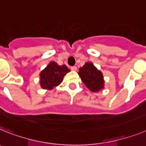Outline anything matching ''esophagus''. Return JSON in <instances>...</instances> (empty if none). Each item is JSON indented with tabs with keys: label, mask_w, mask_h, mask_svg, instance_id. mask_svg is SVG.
<instances>
[{
	"label": "esophagus",
	"mask_w": 146,
	"mask_h": 146,
	"mask_svg": "<svg viewBox=\"0 0 146 146\" xmlns=\"http://www.w3.org/2000/svg\"><path fill=\"white\" fill-rule=\"evenodd\" d=\"M71 69H72V71H76V70H77V67L74 66H72V67H71Z\"/></svg>",
	"instance_id": "esophagus-1"
}]
</instances>
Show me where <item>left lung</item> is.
Returning <instances> with one entry per match:
<instances>
[{
  "mask_svg": "<svg viewBox=\"0 0 146 146\" xmlns=\"http://www.w3.org/2000/svg\"><path fill=\"white\" fill-rule=\"evenodd\" d=\"M78 74L87 88L93 92H98L104 87L103 74L92 63H86L80 68Z\"/></svg>",
  "mask_w": 146,
  "mask_h": 146,
  "instance_id": "obj_1",
  "label": "left lung"
}]
</instances>
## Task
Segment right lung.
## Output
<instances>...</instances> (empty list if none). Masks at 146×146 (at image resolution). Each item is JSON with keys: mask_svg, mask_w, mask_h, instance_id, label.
Returning a JSON list of instances; mask_svg holds the SVG:
<instances>
[{"mask_svg": "<svg viewBox=\"0 0 146 146\" xmlns=\"http://www.w3.org/2000/svg\"><path fill=\"white\" fill-rule=\"evenodd\" d=\"M70 72L66 65L59 66L54 62H51L40 72V86L45 89H52L62 82L66 73Z\"/></svg>", "mask_w": 146, "mask_h": 146, "instance_id": "add662e5", "label": "right lung"}]
</instances>
